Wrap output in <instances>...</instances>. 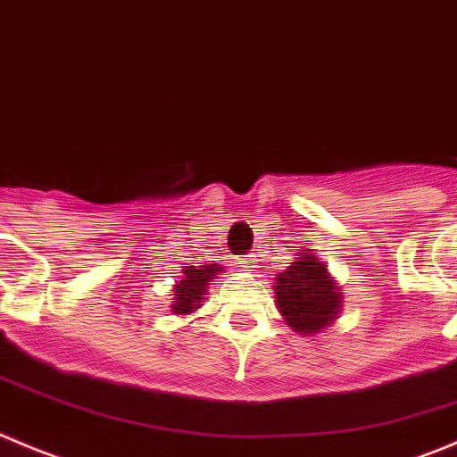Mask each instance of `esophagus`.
Listing matches in <instances>:
<instances>
[{"label":"esophagus","instance_id":"esophagus-1","mask_svg":"<svg viewBox=\"0 0 457 457\" xmlns=\"http://www.w3.org/2000/svg\"><path fill=\"white\" fill-rule=\"evenodd\" d=\"M237 261H238V265H241V268H252V263H254L252 254H241Z\"/></svg>","mask_w":457,"mask_h":457}]
</instances>
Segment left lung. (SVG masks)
I'll return each instance as SVG.
<instances>
[{
	"label": "left lung",
	"mask_w": 457,
	"mask_h": 457,
	"mask_svg": "<svg viewBox=\"0 0 457 457\" xmlns=\"http://www.w3.org/2000/svg\"><path fill=\"white\" fill-rule=\"evenodd\" d=\"M326 268V263H319L314 252L303 250L286 272L274 277L278 312L299 335H314L330 326L344 303L339 287Z\"/></svg>",
	"instance_id": "obj_1"
}]
</instances>
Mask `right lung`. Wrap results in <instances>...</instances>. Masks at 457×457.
Masks as SVG:
<instances>
[{
  "label": "right lung",
  "mask_w": 457,
  "mask_h": 457,
  "mask_svg": "<svg viewBox=\"0 0 457 457\" xmlns=\"http://www.w3.org/2000/svg\"><path fill=\"white\" fill-rule=\"evenodd\" d=\"M220 272V265H185L183 278L174 286L176 299L171 303V312L174 314H189L201 305L205 299V290L210 286L212 278Z\"/></svg>",
  "instance_id": "1"
}]
</instances>
